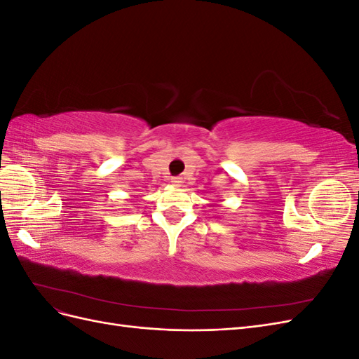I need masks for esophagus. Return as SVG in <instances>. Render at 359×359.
<instances>
[{
    "instance_id": "34e87169",
    "label": "esophagus",
    "mask_w": 359,
    "mask_h": 359,
    "mask_svg": "<svg viewBox=\"0 0 359 359\" xmlns=\"http://www.w3.org/2000/svg\"><path fill=\"white\" fill-rule=\"evenodd\" d=\"M172 186L173 187H181V184H182V178H180V177H175V178H172Z\"/></svg>"
}]
</instances>
